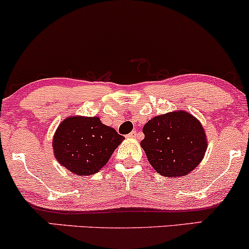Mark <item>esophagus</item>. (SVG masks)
<instances>
[{
    "label": "esophagus",
    "mask_w": 249,
    "mask_h": 249,
    "mask_svg": "<svg viewBox=\"0 0 249 249\" xmlns=\"http://www.w3.org/2000/svg\"><path fill=\"white\" fill-rule=\"evenodd\" d=\"M127 136H128V138H130V139H135L136 136H138V132H136V130H133V132L128 134Z\"/></svg>",
    "instance_id": "obj_1"
}]
</instances>
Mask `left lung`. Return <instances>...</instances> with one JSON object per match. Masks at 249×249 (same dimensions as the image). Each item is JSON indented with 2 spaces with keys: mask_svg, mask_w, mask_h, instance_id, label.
<instances>
[{
  "mask_svg": "<svg viewBox=\"0 0 249 249\" xmlns=\"http://www.w3.org/2000/svg\"><path fill=\"white\" fill-rule=\"evenodd\" d=\"M142 130L141 147L153 168L163 177L187 175L202 161L207 149L202 125L186 111L156 116Z\"/></svg>",
  "mask_w": 249,
  "mask_h": 249,
  "instance_id": "left-lung-1",
  "label": "left lung"
}]
</instances>
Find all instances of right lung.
Masks as SVG:
<instances>
[{
  "label": "right lung",
  "mask_w": 249,
  "mask_h": 249,
  "mask_svg": "<svg viewBox=\"0 0 249 249\" xmlns=\"http://www.w3.org/2000/svg\"><path fill=\"white\" fill-rule=\"evenodd\" d=\"M124 138L99 117H68L53 140L57 161L77 175H93L107 163Z\"/></svg>",
  "instance_id": "add662e5"
}]
</instances>
